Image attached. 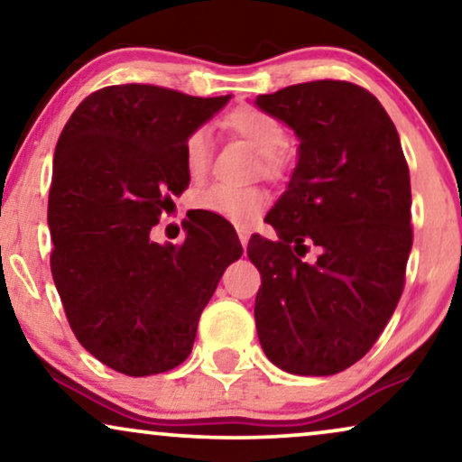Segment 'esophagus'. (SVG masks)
Wrapping results in <instances>:
<instances>
[{
	"label": "esophagus",
	"instance_id": "1",
	"mask_svg": "<svg viewBox=\"0 0 462 462\" xmlns=\"http://www.w3.org/2000/svg\"><path fill=\"white\" fill-rule=\"evenodd\" d=\"M248 239H250L248 233H245V231H239V242H242L244 250H245V245H248Z\"/></svg>",
	"mask_w": 462,
	"mask_h": 462
}]
</instances>
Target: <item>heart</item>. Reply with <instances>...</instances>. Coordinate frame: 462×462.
<instances>
[{"mask_svg": "<svg viewBox=\"0 0 462 462\" xmlns=\"http://www.w3.org/2000/svg\"><path fill=\"white\" fill-rule=\"evenodd\" d=\"M223 124L226 130L248 143L256 153H261L264 172H282L286 157L280 149L286 144V128L280 119L256 106H237L226 113ZM208 163H210V136L204 128L193 130L185 141V168L189 176L191 179L204 176ZM193 208L229 220L237 226H250L267 208V195L256 187L210 185L193 195Z\"/></svg>", "mask_w": 462, "mask_h": 462, "instance_id": "heart-1", "label": "heart"}]
</instances>
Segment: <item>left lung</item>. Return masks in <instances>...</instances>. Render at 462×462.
<instances>
[{"instance_id": "left-lung-1", "label": "left lung", "mask_w": 462, "mask_h": 462, "mask_svg": "<svg viewBox=\"0 0 462 462\" xmlns=\"http://www.w3.org/2000/svg\"><path fill=\"white\" fill-rule=\"evenodd\" d=\"M254 105L300 141L264 218L277 242L248 244L263 282L258 340L290 374H337L372 349L403 292L412 195L400 134L374 94L349 81L288 86ZM309 245L320 248L315 263L301 261Z\"/></svg>"}]
</instances>
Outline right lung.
Here are the masks:
<instances>
[{"instance_id":"right-lung-1","label":"right lung","mask_w":462,"mask_h":462,"mask_svg":"<svg viewBox=\"0 0 462 462\" xmlns=\"http://www.w3.org/2000/svg\"><path fill=\"white\" fill-rule=\"evenodd\" d=\"M231 94L187 97L149 84L109 86L79 103L54 151L50 267L69 326L98 362L128 376L185 362L199 315L242 244L195 214L180 245L151 229L189 187L185 141Z\"/></svg>"}]
</instances>
